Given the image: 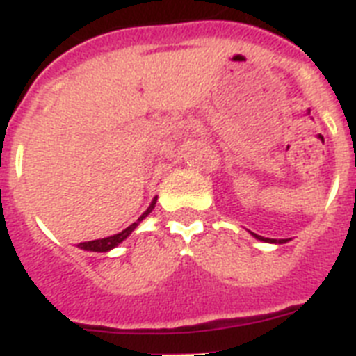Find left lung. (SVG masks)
Instances as JSON below:
<instances>
[{"mask_svg":"<svg viewBox=\"0 0 356 356\" xmlns=\"http://www.w3.org/2000/svg\"><path fill=\"white\" fill-rule=\"evenodd\" d=\"M252 236L254 238H258V240H264V242H271V243H284V242H287V240H273V238H264V236H258V234H254V233H251Z\"/></svg>","mask_w":356,"mask_h":356,"instance_id":"8db88e82","label":"left lung"}]
</instances>
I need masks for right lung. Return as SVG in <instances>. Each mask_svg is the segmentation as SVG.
Wrapping results in <instances>:
<instances>
[{"label":"right lung","mask_w":356,"mask_h":356,"mask_svg":"<svg viewBox=\"0 0 356 356\" xmlns=\"http://www.w3.org/2000/svg\"><path fill=\"white\" fill-rule=\"evenodd\" d=\"M154 205H156V198L152 200L151 205L147 207L145 213H143L142 216H140V218H138L136 222H134V224L129 225L127 229H123L122 233L113 234V236H107V238H102V240H92V242H81V243H78V248L79 249H85V251H94V252H107V251H111V249H114V248H116V245H118V243H122L123 240H125V238H127L129 234H131L132 231H134V229L138 227V224H140V222H142V220L145 218L147 214H149L152 209H154Z\"/></svg>","instance_id":"1"}]
</instances>
